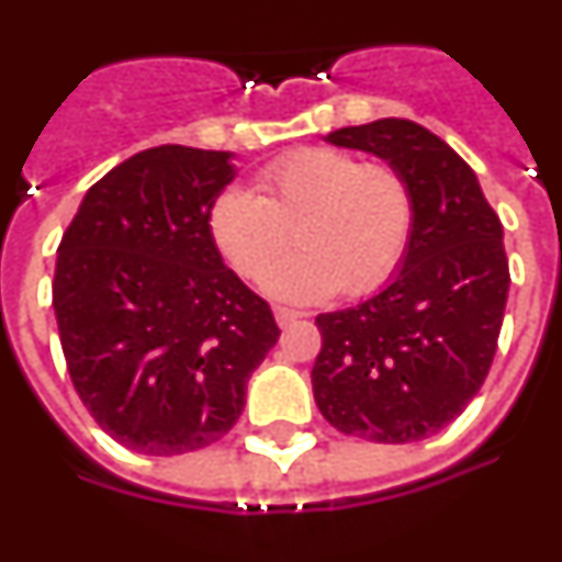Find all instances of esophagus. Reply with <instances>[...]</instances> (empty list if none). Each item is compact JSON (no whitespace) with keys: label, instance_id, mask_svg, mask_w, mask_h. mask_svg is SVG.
Listing matches in <instances>:
<instances>
[{"label":"esophagus","instance_id":"34e87169","mask_svg":"<svg viewBox=\"0 0 562 562\" xmlns=\"http://www.w3.org/2000/svg\"><path fill=\"white\" fill-rule=\"evenodd\" d=\"M297 317H304V315H301V312H295V310H286V306H276V321H278V326H281V329H286V326L295 324Z\"/></svg>","mask_w":562,"mask_h":562}]
</instances>
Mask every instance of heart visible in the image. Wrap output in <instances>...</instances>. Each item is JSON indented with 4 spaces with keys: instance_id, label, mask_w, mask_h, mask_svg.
<instances>
[{
    "instance_id": "obj_1",
    "label": "heart",
    "mask_w": 562,
    "mask_h": 562,
    "mask_svg": "<svg viewBox=\"0 0 562 562\" xmlns=\"http://www.w3.org/2000/svg\"><path fill=\"white\" fill-rule=\"evenodd\" d=\"M256 186L258 193L222 191L207 231L227 265L256 281L295 226L302 252L265 278V292L278 301L310 304L337 290L366 295L385 284L408 252L416 202L396 168L337 148H297L270 162Z\"/></svg>"
}]
</instances>
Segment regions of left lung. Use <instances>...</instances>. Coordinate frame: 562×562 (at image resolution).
<instances>
[{
	"label": "left lung",
	"instance_id": "obj_1",
	"mask_svg": "<svg viewBox=\"0 0 562 562\" xmlns=\"http://www.w3.org/2000/svg\"><path fill=\"white\" fill-rule=\"evenodd\" d=\"M326 143L396 168L414 191L416 225L389 286L315 317L317 408L346 436L428 439L467 408L493 366L509 292L504 227L473 168L419 123L382 117Z\"/></svg>",
	"mask_w": 562,
	"mask_h": 562
}]
</instances>
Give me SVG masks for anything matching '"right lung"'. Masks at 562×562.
<instances>
[{
	"label": "right lung",
	"mask_w": 562,
	"mask_h": 562,
	"mask_svg": "<svg viewBox=\"0 0 562 562\" xmlns=\"http://www.w3.org/2000/svg\"><path fill=\"white\" fill-rule=\"evenodd\" d=\"M233 177V151L146 148L89 188L58 245L53 310L69 376L134 453L220 441L281 335L207 231Z\"/></svg>",
	"instance_id": "obj_1"
}]
</instances>
